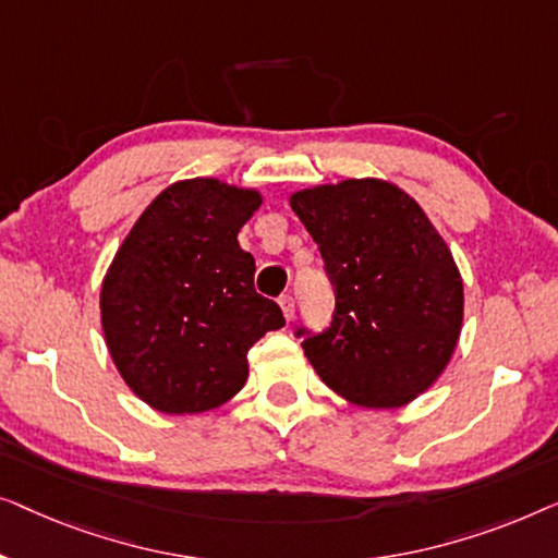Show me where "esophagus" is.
I'll use <instances>...</instances> for the list:
<instances>
[{"label":"esophagus","instance_id":"obj_1","mask_svg":"<svg viewBox=\"0 0 558 558\" xmlns=\"http://www.w3.org/2000/svg\"><path fill=\"white\" fill-rule=\"evenodd\" d=\"M280 308H282V316H286V320H293L295 318V301L293 295H280Z\"/></svg>","mask_w":558,"mask_h":558}]
</instances>
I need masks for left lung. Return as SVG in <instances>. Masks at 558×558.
I'll return each mask as SVG.
<instances>
[{"mask_svg":"<svg viewBox=\"0 0 558 558\" xmlns=\"http://www.w3.org/2000/svg\"><path fill=\"white\" fill-rule=\"evenodd\" d=\"M290 207L336 290L331 326L303 341L311 366L356 407L410 404L450 364L462 328L465 293L442 234L387 179L308 186Z\"/></svg>","mask_w":558,"mask_h":558,"instance_id":"8db88e82","label":"left lung"}]
</instances>
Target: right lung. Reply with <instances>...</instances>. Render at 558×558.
<instances>
[{"mask_svg": "<svg viewBox=\"0 0 558 558\" xmlns=\"http://www.w3.org/2000/svg\"><path fill=\"white\" fill-rule=\"evenodd\" d=\"M260 204L253 186L182 179L141 211L108 265V354L154 410L199 414L230 402L247 381V351L286 326L278 303L255 293V257L238 242Z\"/></svg>", "mask_w": 558, "mask_h": 558, "instance_id": "1", "label": "right lung"}]
</instances>
